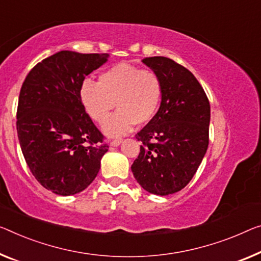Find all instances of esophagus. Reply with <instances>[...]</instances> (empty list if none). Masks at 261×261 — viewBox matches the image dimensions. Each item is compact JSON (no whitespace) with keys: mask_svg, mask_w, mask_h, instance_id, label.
Listing matches in <instances>:
<instances>
[{"mask_svg":"<svg viewBox=\"0 0 261 261\" xmlns=\"http://www.w3.org/2000/svg\"><path fill=\"white\" fill-rule=\"evenodd\" d=\"M122 142V140L121 139H118V140H113V141L111 142V146L112 147H119L120 146V143Z\"/></svg>","mask_w":261,"mask_h":261,"instance_id":"esophagus-1","label":"esophagus"}]
</instances>
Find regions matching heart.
Masks as SVG:
<instances>
[{
	"instance_id": "b5f03b06",
	"label": "heart",
	"mask_w": 261,
	"mask_h": 261,
	"mask_svg": "<svg viewBox=\"0 0 261 261\" xmlns=\"http://www.w3.org/2000/svg\"><path fill=\"white\" fill-rule=\"evenodd\" d=\"M162 92V82L156 72L119 63L102 72L98 83L84 80L80 100L87 114L97 122H102L117 102L119 111L102 125L103 133L114 138L129 133L135 123H149L158 114Z\"/></svg>"
}]
</instances>
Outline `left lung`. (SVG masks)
<instances>
[{
    "mask_svg": "<svg viewBox=\"0 0 261 261\" xmlns=\"http://www.w3.org/2000/svg\"><path fill=\"white\" fill-rule=\"evenodd\" d=\"M142 63L159 74L163 92L158 114L136 134L143 144L132 171L144 190L167 196L191 181L206 153L210 103L186 67L167 57Z\"/></svg>",
    "mask_w": 261,
    "mask_h": 261,
    "instance_id": "1",
    "label": "left lung"
}]
</instances>
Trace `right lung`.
Segmentation results:
<instances>
[{
	"label": "right lung",
	"instance_id": "add662e5",
	"mask_svg": "<svg viewBox=\"0 0 261 261\" xmlns=\"http://www.w3.org/2000/svg\"><path fill=\"white\" fill-rule=\"evenodd\" d=\"M108 54L59 51L38 63L18 98L17 135L28 167L47 190L71 196L85 190L108 150L80 100V86Z\"/></svg>",
	"mask_w": 261,
	"mask_h": 261
}]
</instances>
